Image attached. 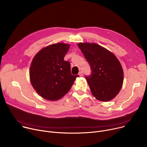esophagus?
Listing matches in <instances>:
<instances>
[{"label": "esophagus", "mask_w": 147, "mask_h": 147, "mask_svg": "<svg viewBox=\"0 0 147 147\" xmlns=\"http://www.w3.org/2000/svg\"><path fill=\"white\" fill-rule=\"evenodd\" d=\"M78 75L80 76V77H82V76H83V73L82 72V71H80L79 72V73H78Z\"/></svg>", "instance_id": "34e87169"}]
</instances>
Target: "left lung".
Instances as JSON below:
<instances>
[{
  "label": "left lung",
  "instance_id": "1",
  "mask_svg": "<svg viewBox=\"0 0 147 147\" xmlns=\"http://www.w3.org/2000/svg\"><path fill=\"white\" fill-rule=\"evenodd\" d=\"M78 46L90 65L91 74L86 76L92 94L101 101H109L121 90L124 73L113 53L96 44L80 43Z\"/></svg>",
  "mask_w": 147,
  "mask_h": 147
}]
</instances>
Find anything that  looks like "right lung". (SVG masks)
<instances>
[{
    "mask_svg": "<svg viewBox=\"0 0 147 147\" xmlns=\"http://www.w3.org/2000/svg\"><path fill=\"white\" fill-rule=\"evenodd\" d=\"M70 45L58 43L40 50L30 68V83L42 97L50 101L62 98L69 92L78 75L71 73L70 64L64 60Z\"/></svg>",
    "mask_w": 147,
    "mask_h": 147,
    "instance_id": "1",
    "label": "right lung"
}]
</instances>
